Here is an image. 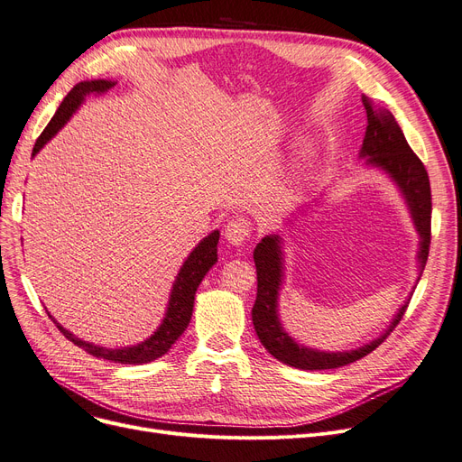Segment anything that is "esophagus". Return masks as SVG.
Segmentation results:
<instances>
[{"label": "esophagus", "instance_id": "esophagus-1", "mask_svg": "<svg viewBox=\"0 0 462 462\" xmlns=\"http://www.w3.org/2000/svg\"><path fill=\"white\" fill-rule=\"evenodd\" d=\"M250 233H252V226L245 217H235L226 226V238L233 246H241L245 241H248Z\"/></svg>", "mask_w": 462, "mask_h": 462}]
</instances>
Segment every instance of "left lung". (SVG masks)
<instances>
[{
	"mask_svg": "<svg viewBox=\"0 0 462 462\" xmlns=\"http://www.w3.org/2000/svg\"><path fill=\"white\" fill-rule=\"evenodd\" d=\"M367 126L365 136L360 147L358 157L364 159V167L377 169L386 174L394 186L398 188L405 205H408L410 216L413 219L415 231L419 233V250H417V282L427 265L429 246H430V181L429 174L424 171L420 159L411 152L410 143L405 142L400 125L389 109L374 104L367 97H362ZM291 221V219H288ZM254 263L257 271V295L252 309V322L255 334L260 337L267 353L276 360L298 367V370H331V367H341L353 364L365 355L375 350L396 324L402 320L405 309L413 295L403 301L398 309L391 324L383 329V334L374 337L372 341L364 343L353 350H320L307 346L295 341L284 329L279 315V298L284 284V241L279 233L265 235L262 243L254 250Z\"/></svg>",
	"mask_w": 462,
	"mask_h": 462,
	"instance_id": "obj_1",
	"label": "left lung"
}]
</instances>
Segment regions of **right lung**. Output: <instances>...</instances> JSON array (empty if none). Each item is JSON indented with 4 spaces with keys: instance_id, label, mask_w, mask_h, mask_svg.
<instances>
[{
    "instance_id": "obj_1",
    "label": "right lung",
    "mask_w": 462,
    "mask_h": 462,
    "mask_svg": "<svg viewBox=\"0 0 462 462\" xmlns=\"http://www.w3.org/2000/svg\"><path fill=\"white\" fill-rule=\"evenodd\" d=\"M116 83L117 81H112V79H92V81H81L73 87L68 92V97L62 100L60 107L57 109V114H54L51 123L45 126V131L42 133L38 142H35L32 155L35 157L40 153L42 147L71 119V116L78 112L79 106L85 102L88 95L107 92ZM217 241H219V231L214 229L191 250V254L186 257V262L181 263L178 276L174 279V284L169 295V305H167V310H164V317L159 328L150 337L136 345L109 348V346L88 343L79 339L78 336H73L69 329H66L62 324L57 322V319H54L51 312H47V315L73 345H78L79 348L85 350V353L92 356L104 358L109 362H117V364H134V365L153 362L167 355L172 348V345L178 341V337L189 326V320L193 315L195 291L202 282V279H205V274L217 262Z\"/></svg>"
}]
</instances>
